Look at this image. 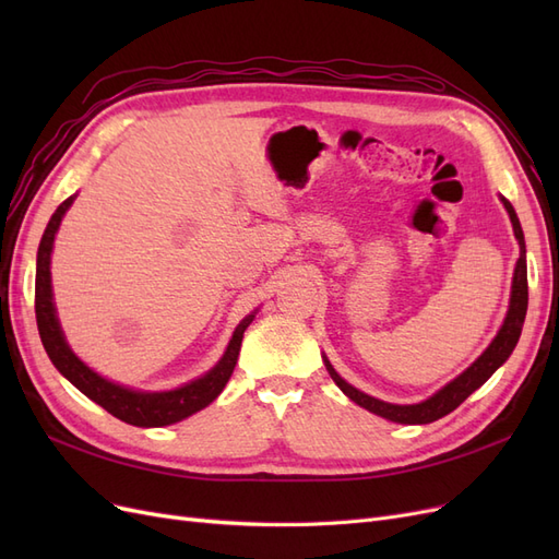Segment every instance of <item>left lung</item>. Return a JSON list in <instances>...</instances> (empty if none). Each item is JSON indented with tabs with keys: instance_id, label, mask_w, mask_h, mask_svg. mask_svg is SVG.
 <instances>
[{
	"instance_id": "1",
	"label": "left lung",
	"mask_w": 559,
	"mask_h": 559,
	"mask_svg": "<svg viewBox=\"0 0 559 559\" xmlns=\"http://www.w3.org/2000/svg\"><path fill=\"white\" fill-rule=\"evenodd\" d=\"M503 207L511 216V224L515 230V238L520 245V259L515 265V277H513V292H511V306H509V314L503 319V326L499 329L497 337L492 341L478 361H473L460 378H454L450 384H445L441 392H436L431 399L415 403V405H394V403H384L378 401L373 396H368L359 389H354L352 384H347L341 376L335 373L333 366L326 361V370L331 373L333 382L343 389V392L354 401L359 403L361 408L376 413L384 419L399 421V425H429V421H436L445 417L448 413H452L456 405H462L480 384H485L489 380V376L511 357V352L518 345V337L522 333V324H524V314H527V259H524V235L518 222V214L513 210V205L506 198Z\"/></svg>"
}]
</instances>
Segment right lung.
Wrapping results in <instances>:
<instances>
[{
    "label": "right lung",
    "instance_id": "right-lung-1",
    "mask_svg": "<svg viewBox=\"0 0 559 559\" xmlns=\"http://www.w3.org/2000/svg\"><path fill=\"white\" fill-rule=\"evenodd\" d=\"M74 195L67 198L62 205L50 216V222L44 230V238L37 251V284H35V312H37V326L44 349L53 361L60 373L70 380L79 392L86 394L97 405H103L107 413L128 421L132 427H167L181 421L198 411L210 405L218 394L224 392L228 378L233 376V368L238 364V354L242 345L245 329L251 324L253 314L242 319V324L235 329L233 341L228 349L207 376L193 380L191 384H183L173 392H132L128 386L114 384L105 378H99L95 370L83 364L76 354L64 343V335L60 331L56 306H53V292H50V249H53L56 233L64 212L70 210Z\"/></svg>",
    "mask_w": 559,
    "mask_h": 559
}]
</instances>
